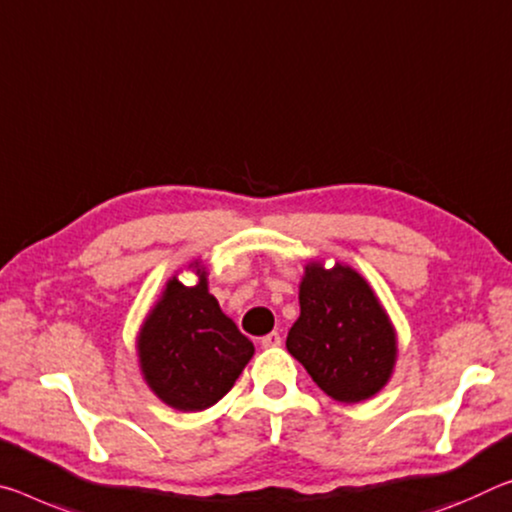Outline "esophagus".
Wrapping results in <instances>:
<instances>
[{
  "label": "esophagus",
  "instance_id": "34e87169",
  "mask_svg": "<svg viewBox=\"0 0 512 512\" xmlns=\"http://www.w3.org/2000/svg\"><path fill=\"white\" fill-rule=\"evenodd\" d=\"M280 344H282L280 332H269V335L262 337V346H264V348H278Z\"/></svg>",
  "mask_w": 512,
  "mask_h": 512
}]
</instances>
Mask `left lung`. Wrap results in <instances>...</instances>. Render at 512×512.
<instances>
[{
  "mask_svg": "<svg viewBox=\"0 0 512 512\" xmlns=\"http://www.w3.org/2000/svg\"><path fill=\"white\" fill-rule=\"evenodd\" d=\"M300 316L287 351L339 403H362L392 378L399 339L376 291L353 266L307 262L298 285Z\"/></svg>",
  "mask_w": 512,
  "mask_h": 512,
  "instance_id": "left-lung-1",
  "label": "left lung"
}]
</instances>
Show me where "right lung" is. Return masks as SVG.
Listing matches in <instances>:
<instances>
[{
  "instance_id": "1",
  "label": "right lung",
  "mask_w": 512,
  "mask_h": 512,
  "mask_svg": "<svg viewBox=\"0 0 512 512\" xmlns=\"http://www.w3.org/2000/svg\"><path fill=\"white\" fill-rule=\"evenodd\" d=\"M189 269L198 282L186 287L177 273L166 282L141 323L136 355L145 385L159 401L200 412L230 392L255 346L209 294L207 266L193 259Z\"/></svg>"
}]
</instances>
